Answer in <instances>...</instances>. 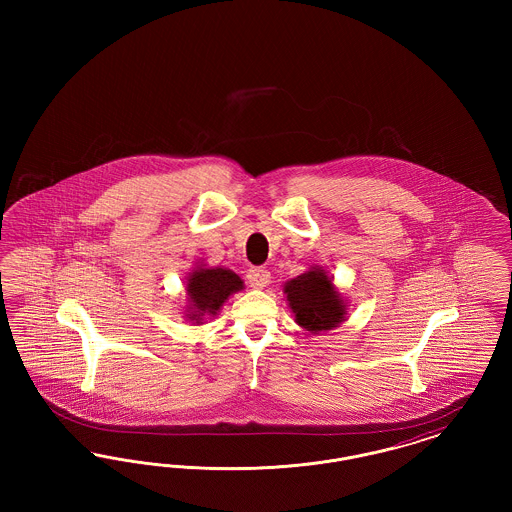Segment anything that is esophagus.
<instances>
[{
  "instance_id": "obj_1",
  "label": "esophagus",
  "mask_w": 512,
  "mask_h": 512,
  "mask_svg": "<svg viewBox=\"0 0 512 512\" xmlns=\"http://www.w3.org/2000/svg\"><path fill=\"white\" fill-rule=\"evenodd\" d=\"M247 280L251 284V288L255 290H263L270 284V272L265 267L251 268L247 272Z\"/></svg>"
}]
</instances>
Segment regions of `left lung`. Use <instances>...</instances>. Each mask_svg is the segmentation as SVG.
<instances>
[{
	"label": "left lung",
	"mask_w": 512,
	"mask_h": 512,
	"mask_svg": "<svg viewBox=\"0 0 512 512\" xmlns=\"http://www.w3.org/2000/svg\"><path fill=\"white\" fill-rule=\"evenodd\" d=\"M295 322L311 334L334 330L347 317V305L322 267L309 268L284 284Z\"/></svg>",
	"instance_id": "obj_1"
}]
</instances>
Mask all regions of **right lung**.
Returning <instances> with one entry per match:
<instances>
[{
  "instance_id": "right-lung-1",
  "label": "right lung",
  "mask_w": 512,
  "mask_h": 512,
  "mask_svg": "<svg viewBox=\"0 0 512 512\" xmlns=\"http://www.w3.org/2000/svg\"><path fill=\"white\" fill-rule=\"evenodd\" d=\"M244 290V280L228 268H207L203 265L190 272L186 282L188 315L199 324L205 317H215L232 293Z\"/></svg>"
}]
</instances>
